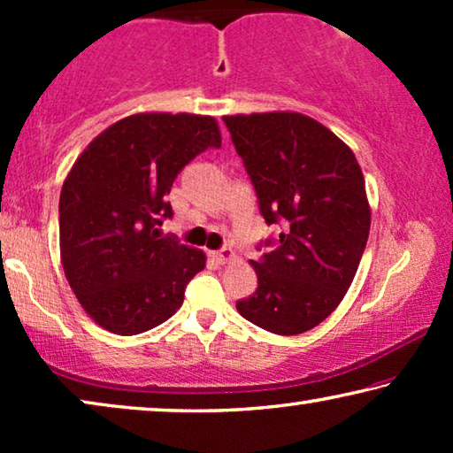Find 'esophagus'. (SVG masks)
<instances>
[{"label":"esophagus","mask_w":453,"mask_h":453,"mask_svg":"<svg viewBox=\"0 0 453 453\" xmlns=\"http://www.w3.org/2000/svg\"><path fill=\"white\" fill-rule=\"evenodd\" d=\"M212 256L219 264H228V262H234V259H237V253H234L233 250H226V247L220 251H214Z\"/></svg>","instance_id":"34e87169"}]
</instances>
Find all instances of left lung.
<instances>
[{"mask_svg":"<svg viewBox=\"0 0 453 453\" xmlns=\"http://www.w3.org/2000/svg\"><path fill=\"white\" fill-rule=\"evenodd\" d=\"M268 225L287 222L274 251L251 262L257 290L237 311L264 330L295 336L321 324L355 280L371 206L355 152L295 111L225 115Z\"/></svg>","mask_w":453,"mask_h":453,"instance_id":"1","label":"left lung"}]
</instances>
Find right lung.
Wrapping results in <instances>:
<instances>
[{
    "label": "right lung",
    "mask_w": 453,
    "mask_h": 453,
    "mask_svg": "<svg viewBox=\"0 0 453 453\" xmlns=\"http://www.w3.org/2000/svg\"><path fill=\"white\" fill-rule=\"evenodd\" d=\"M219 121L196 113H134L103 129L67 173L59 196V256L86 313L134 336L175 315L206 253L163 237L179 171L220 148Z\"/></svg>",
    "instance_id": "right-lung-1"
}]
</instances>
